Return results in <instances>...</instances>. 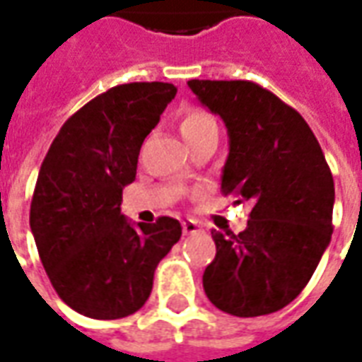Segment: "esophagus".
<instances>
[{
    "mask_svg": "<svg viewBox=\"0 0 362 362\" xmlns=\"http://www.w3.org/2000/svg\"><path fill=\"white\" fill-rule=\"evenodd\" d=\"M199 230H202V225H199L197 221L188 219V221H184V223H182V233H184L186 236L196 235V233H199Z\"/></svg>",
    "mask_w": 362,
    "mask_h": 362,
    "instance_id": "obj_1",
    "label": "esophagus"
}]
</instances>
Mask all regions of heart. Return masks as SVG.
<instances>
[{
    "instance_id": "heart-1",
    "label": "heart",
    "mask_w": 362,
    "mask_h": 362,
    "mask_svg": "<svg viewBox=\"0 0 362 362\" xmlns=\"http://www.w3.org/2000/svg\"><path fill=\"white\" fill-rule=\"evenodd\" d=\"M209 126H215V124L204 110H199V108H184L182 110L178 127H180V134L186 141L194 139L197 134H202L205 127Z\"/></svg>"
}]
</instances>
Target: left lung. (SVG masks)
I'll use <instances>...</instances> for the list:
<instances>
[{"mask_svg":"<svg viewBox=\"0 0 362 362\" xmlns=\"http://www.w3.org/2000/svg\"><path fill=\"white\" fill-rule=\"evenodd\" d=\"M188 87L227 126L221 192L252 204L243 233L211 230L217 254L204 272L205 295L240 318L281 310L332 240L335 188L326 157L303 116L256 83L192 79Z\"/></svg>","mask_w":362,"mask_h":362,"instance_id":"left-lung-1","label":"left lung"}]
</instances>
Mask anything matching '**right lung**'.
<instances>
[{"label": "right lung", "mask_w": 362, "mask_h": 362, "mask_svg": "<svg viewBox=\"0 0 362 362\" xmlns=\"http://www.w3.org/2000/svg\"><path fill=\"white\" fill-rule=\"evenodd\" d=\"M176 95L170 83L112 87L62 126L38 173L30 230L59 298L95 320H118L147 303L158 262L180 223H129L122 192L135 180L145 137Z\"/></svg>", "instance_id": "right-lung-1"}]
</instances>
